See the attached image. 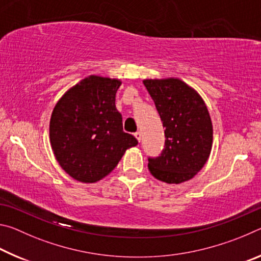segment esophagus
<instances>
[{
  "label": "esophagus",
  "mask_w": 261,
  "mask_h": 261,
  "mask_svg": "<svg viewBox=\"0 0 261 261\" xmlns=\"http://www.w3.org/2000/svg\"><path fill=\"white\" fill-rule=\"evenodd\" d=\"M135 137L137 138V140H138L139 143H140V140H141V132L140 131H137L136 134H135Z\"/></svg>",
  "instance_id": "1"
}]
</instances>
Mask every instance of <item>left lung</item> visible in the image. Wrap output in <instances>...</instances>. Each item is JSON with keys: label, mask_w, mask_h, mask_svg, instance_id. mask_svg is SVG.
Wrapping results in <instances>:
<instances>
[{"label": "left lung", "mask_w": 261, "mask_h": 261, "mask_svg": "<svg viewBox=\"0 0 261 261\" xmlns=\"http://www.w3.org/2000/svg\"><path fill=\"white\" fill-rule=\"evenodd\" d=\"M165 130V148L148 158V169L159 180L179 184L191 179L208 159L213 126L204 100L177 78L145 79Z\"/></svg>", "instance_id": "8db88e82"}]
</instances>
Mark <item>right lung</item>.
<instances>
[{"mask_svg": "<svg viewBox=\"0 0 261 261\" xmlns=\"http://www.w3.org/2000/svg\"><path fill=\"white\" fill-rule=\"evenodd\" d=\"M121 81L90 76L64 93L51 113L49 138L57 162L83 183L98 182L112 171L127 148L138 144L123 131L115 106Z\"/></svg>", "mask_w": 261, "mask_h": 261, "instance_id": "1", "label": "right lung"}]
</instances>
